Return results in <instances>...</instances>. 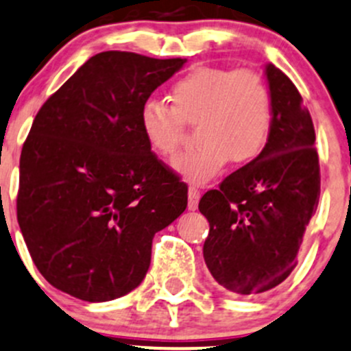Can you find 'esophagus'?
Here are the masks:
<instances>
[{"label": "esophagus", "instance_id": "obj_1", "mask_svg": "<svg viewBox=\"0 0 351 351\" xmlns=\"http://www.w3.org/2000/svg\"><path fill=\"white\" fill-rule=\"evenodd\" d=\"M198 202H200V190L195 186L188 188V208L197 210Z\"/></svg>", "mask_w": 351, "mask_h": 351}]
</instances>
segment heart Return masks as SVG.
Wrapping results in <instances>:
<instances>
[{"instance_id":"heart-1","label":"heart","mask_w":351,"mask_h":351,"mask_svg":"<svg viewBox=\"0 0 351 351\" xmlns=\"http://www.w3.org/2000/svg\"><path fill=\"white\" fill-rule=\"evenodd\" d=\"M171 104L147 99L139 128L147 146L161 156L176 151L185 124H197V146L180 153L171 168L193 183H205L228 165L256 160L274 124L272 95L254 70L197 67L171 87Z\"/></svg>"}]
</instances>
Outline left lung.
<instances>
[{"label": "left lung", "instance_id": "obj_1", "mask_svg": "<svg viewBox=\"0 0 351 351\" xmlns=\"http://www.w3.org/2000/svg\"><path fill=\"white\" fill-rule=\"evenodd\" d=\"M265 77L274 106L267 146L198 204L210 223L206 267L220 286L243 296L265 293L293 272L319 200L322 176L309 110L276 65H265Z\"/></svg>", "mask_w": 351, "mask_h": 351}]
</instances>
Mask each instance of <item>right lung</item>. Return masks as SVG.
Returning <instances> with one entry per match:
<instances>
[{
  "label": "right lung",
  "instance_id": "1",
  "mask_svg": "<svg viewBox=\"0 0 351 351\" xmlns=\"http://www.w3.org/2000/svg\"><path fill=\"white\" fill-rule=\"evenodd\" d=\"M186 58L90 57L36 114L21 149L16 215L36 269L88 302L145 279L151 243L185 212L188 188L139 128L143 102Z\"/></svg>",
  "mask_w": 351,
  "mask_h": 351
}]
</instances>
